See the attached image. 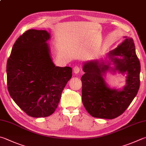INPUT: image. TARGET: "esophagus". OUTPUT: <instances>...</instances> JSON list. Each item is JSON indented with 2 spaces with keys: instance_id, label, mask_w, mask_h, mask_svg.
Here are the masks:
<instances>
[{
  "instance_id": "esophagus-1",
  "label": "esophagus",
  "mask_w": 146,
  "mask_h": 146,
  "mask_svg": "<svg viewBox=\"0 0 146 146\" xmlns=\"http://www.w3.org/2000/svg\"><path fill=\"white\" fill-rule=\"evenodd\" d=\"M80 67H79L78 66H76L73 68V72L75 74H78V73L80 72Z\"/></svg>"
}]
</instances>
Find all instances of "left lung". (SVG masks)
I'll return each instance as SVG.
<instances>
[{
	"label": "left lung",
	"instance_id": "obj_1",
	"mask_svg": "<svg viewBox=\"0 0 146 146\" xmlns=\"http://www.w3.org/2000/svg\"><path fill=\"white\" fill-rule=\"evenodd\" d=\"M124 38L104 59L88 60L83 64L82 100L87 112L94 117H117L129 107L139 89L140 61L133 39ZM107 72L126 74L125 86L121 89L111 88L104 79Z\"/></svg>",
	"mask_w": 146,
	"mask_h": 146
}]
</instances>
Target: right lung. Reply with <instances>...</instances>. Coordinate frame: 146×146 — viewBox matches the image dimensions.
Returning a JSON list of instances; mask_svg holds the SVG:
<instances>
[{"label":"right lung","instance_id":"obj_1","mask_svg":"<svg viewBox=\"0 0 146 146\" xmlns=\"http://www.w3.org/2000/svg\"><path fill=\"white\" fill-rule=\"evenodd\" d=\"M50 38L46 31H26L16 41L7 62L10 96L33 117H48L55 112L72 76V68L53 62L47 43Z\"/></svg>","mask_w":146,"mask_h":146}]
</instances>
